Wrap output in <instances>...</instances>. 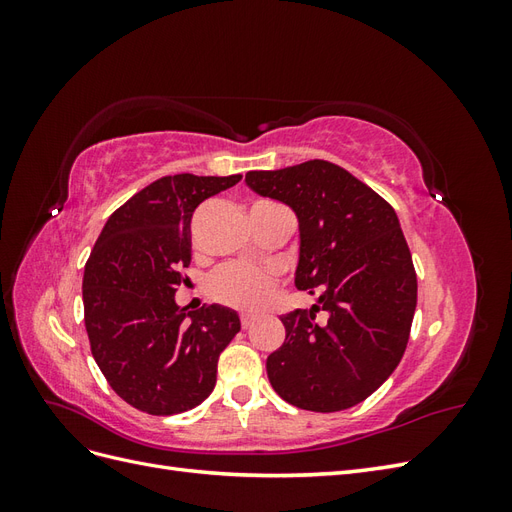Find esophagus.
Listing matches in <instances>:
<instances>
[{
	"label": "esophagus",
	"mask_w": 512,
	"mask_h": 512,
	"mask_svg": "<svg viewBox=\"0 0 512 512\" xmlns=\"http://www.w3.org/2000/svg\"><path fill=\"white\" fill-rule=\"evenodd\" d=\"M254 316L252 314H241V327L243 329H247V327H252V324H254Z\"/></svg>",
	"instance_id": "1"
}]
</instances>
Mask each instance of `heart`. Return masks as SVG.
Masks as SVG:
<instances>
[{
    "mask_svg": "<svg viewBox=\"0 0 512 512\" xmlns=\"http://www.w3.org/2000/svg\"><path fill=\"white\" fill-rule=\"evenodd\" d=\"M280 284L275 269L256 267L250 262H230L207 280V292L213 301L235 309H260L267 305Z\"/></svg>",
    "mask_w": 512,
    "mask_h": 512,
    "instance_id": "1",
    "label": "heart"
}]
</instances>
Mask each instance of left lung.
I'll return each instance as SVG.
<instances>
[{"mask_svg":"<svg viewBox=\"0 0 512 512\" xmlns=\"http://www.w3.org/2000/svg\"><path fill=\"white\" fill-rule=\"evenodd\" d=\"M245 183L297 213V288L320 305L282 316L284 344L267 359L269 382L288 404L339 412L361 404L406 352L416 271L393 207L327 160L250 170ZM322 308L327 321H316Z\"/></svg>","mask_w":512,"mask_h":512,"instance_id":"obj_1","label":"left lung"}]
</instances>
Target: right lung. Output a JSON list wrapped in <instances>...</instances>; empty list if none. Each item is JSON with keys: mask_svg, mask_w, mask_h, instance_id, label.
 <instances>
[{"mask_svg": "<svg viewBox=\"0 0 512 512\" xmlns=\"http://www.w3.org/2000/svg\"><path fill=\"white\" fill-rule=\"evenodd\" d=\"M241 175H166L136 192L108 222L85 262L83 307L91 354L132 408L168 416L211 395L218 359L241 331L220 305L175 303L192 262V215Z\"/></svg>", "mask_w": 512, "mask_h": 512, "instance_id": "right-lung-1", "label": "right lung"}]
</instances>
